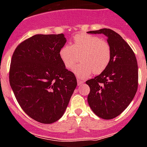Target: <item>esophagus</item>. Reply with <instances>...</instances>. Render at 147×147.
<instances>
[{"mask_svg": "<svg viewBox=\"0 0 147 147\" xmlns=\"http://www.w3.org/2000/svg\"><path fill=\"white\" fill-rule=\"evenodd\" d=\"M83 81L81 80H80V79H77V84H78V86H81V85H82V83H83Z\"/></svg>", "mask_w": 147, "mask_h": 147, "instance_id": "1", "label": "esophagus"}]
</instances>
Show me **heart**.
<instances>
[{"mask_svg":"<svg viewBox=\"0 0 147 147\" xmlns=\"http://www.w3.org/2000/svg\"><path fill=\"white\" fill-rule=\"evenodd\" d=\"M61 60L67 69L76 66L74 72L80 78H86L92 74H100L108 67L111 60V49L109 43L94 35H75L71 45H65L59 51Z\"/></svg>","mask_w":147,"mask_h":147,"instance_id":"b5f03b06","label":"heart"}]
</instances>
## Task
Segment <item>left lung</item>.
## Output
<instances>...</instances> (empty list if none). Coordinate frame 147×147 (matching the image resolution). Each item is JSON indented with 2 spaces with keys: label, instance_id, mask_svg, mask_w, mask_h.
I'll use <instances>...</instances> for the list:
<instances>
[{
  "label": "left lung",
  "instance_id": "obj_1",
  "mask_svg": "<svg viewBox=\"0 0 147 147\" xmlns=\"http://www.w3.org/2000/svg\"><path fill=\"white\" fill-rule=\"evenodd\" d=\"M104 34L111 49V60L100 75L86 82L90 88L88 103L98 116L111 119L129 105L138 86V67L134 53L119 34L111 29L90 31Z\"/></svg>",
  "mask_w": 147,
  "mask_h": 147
}]
</instances>
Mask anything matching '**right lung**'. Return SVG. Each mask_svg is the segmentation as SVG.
<instances>
[{
    "mask_svg": "<svg viewBox=\"0 0 147 147\" xmlns=\"http://www.w3.org/2000/svg\"><path fill=\"white\" fill-rule=\"evenodd\" d=\"M66 38L36 34L16 48L9 67V84L24 112L43 124L63 116L77 82L59 56Z\"/></svg>",
    "mask_w": 147,
    "mask_h": 147,
    "instance_id": "right-lung-1",
    "label": "right lung"
}]
</instances>
